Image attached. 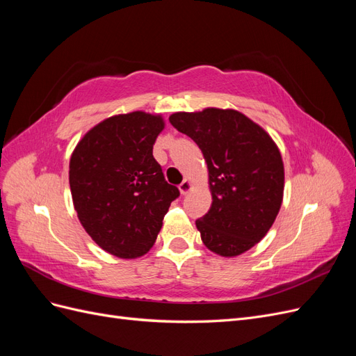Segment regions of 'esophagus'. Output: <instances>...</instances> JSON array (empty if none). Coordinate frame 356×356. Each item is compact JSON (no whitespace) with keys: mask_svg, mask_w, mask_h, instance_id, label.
<instances>
[{"mask_svg":"<svg viewBox=\"0 0 356 356\" xmlns=\"http://www.w3.org/2000/svg\"><path fill=\"white\" fill-rule=\"evenodd\" d=\"M191 187H193V184H191V182H190L188 179H184V181H182L181 184L178 186V188H179V191H181V195H184V196L191 190Z\"/></svg>","mask_w":356,"mask_h":356,"instance_id":"obj_1","label":"esophagus"}]
</instances>
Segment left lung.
<instances>
[{"mask_svg":"<svg viewBox=\"0 0 356 356\" xmlns=\"http://www.w3.org/2000/svg\"><path fill=\"white\" fill-rule=\"evenodd\" d=\"M207 160L212 204L196 220L202 241L222 257L260 242L276 218L284 195V163L263 129L234 110L207 108L169 117Z\"/></svg>","mask_w":356,"mask_h":356,"instance_id":"8db88e82","label":"left lung"}]
</instances>
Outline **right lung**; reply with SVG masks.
Wrapping results in <instances>:
<instances>
[{"mask_svg": "<svg viewBox=\"0 0 356 356\" xmlns=\"http://www.w3.org/2000/svg\"><path fill=\"white\" fill-rule=\"evenodd\" d=\"M163 126L161 117L143 111L114 115L86 134L71 156L70 187L79 220L115 257L147 254L179 197L153 156Z\"/></svg>", "mask_w": 356, "mask_h": 356, "instance_id": "1", "label": "right lung"}]
</instances>
